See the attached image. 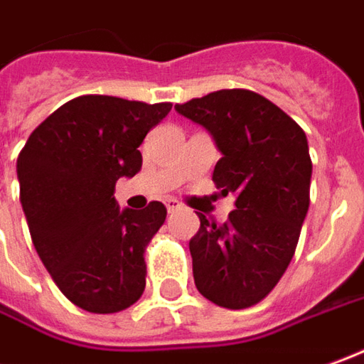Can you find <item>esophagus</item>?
<instances>
[{"mask_svg": "<svg viewBox=\"0 0 364 364\" xmlns=\"http://www.w3.org/2000/svg\"><path fill=\"white\" fill-rule=\"evenodd\" d=\"M164 204H166L168 214H172V212H176V210H180V206H182V204H180L178 200H174V198H168V200H166V202H164Z\"/></svg>", "mask_w": 364, "mask_h": 364, "instance_id": "esophagus-1", "label": "esophagus"}]
</instances>
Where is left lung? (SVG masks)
I'll list each match as a JSON object with an SVG mask.
<instances>
[{"instance_id":"obj_1","label":"left lung","mask_w":364,"mask_h":364,"mask_svg":"<svg viewBox=\"0 0 364 364\" xmlns=\"http://www.w3.org/2000/svg\"><path fill=\"white\" fill-rule=\"evenodd\" d=\"M212 134L222 158L212 180L235 210L225 224L200 218L190 240L198 291L225 309L259 303L291 262L309 210L313 164L303 129L272 101L224 89L174 107Z\"/></svg>"}]
</instances>
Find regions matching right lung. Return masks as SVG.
Listing matches in <instances>:
<instances>
[{
  "label": "right lung",
  "mask_w": 364,
  "mask_h": 364,
  "mask_svg": "<svg viewBox=\"0 0 364 364\" xmlns=\"http://www.w3.org/2000/svg\"><path fill=\"white\" fill-rule=\"evenodd\" d=\"M170 109V102L77 97L31 132L17 158L35 250L63 295L85 311H122L144 291V247L166 208L150 202L120 210L114 184L139 172V146Z\"/></svg>",
  "instance_id": "1"
}]
</instances>
